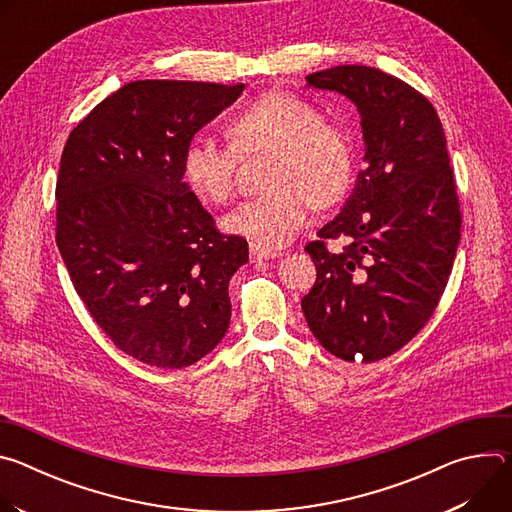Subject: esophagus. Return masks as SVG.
I'll list each match as a JSON object with an SVG mask.
<instances>
[{
	"instance_id": "obj_1",
	"label": "esophagus",
	"mask_w": 512,
	"mask_h": 512,
	"mask_svg": "<svg viewBox=\"0 0 512 512\" xmlns=\"http://www.w3.org/2000/svg\"><path fill=\"white\" fill-rule=\"evenodd\" d=\"M277 253L275 251H269V249H263V247H257V245H251V259L253 261H263V259H273Z\"/></svg>"
}]
</instances>
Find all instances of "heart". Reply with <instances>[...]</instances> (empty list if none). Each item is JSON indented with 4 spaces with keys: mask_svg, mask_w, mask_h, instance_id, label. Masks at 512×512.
Listing matches in <instances>:
<instances>
[{
    "mask_svg": "<svg viewBox=\"0 0 512 512\" xmlns=\"http://www.w3.org/2000/svg\"><path fill=\"white\" fill-rule=\"evenodd\" d=\"M229 135L233 145L192 137L182 172L200 198L223 204L235 194L241 158L273 156L267 178L273 192L241 204L223 221L225 231L257 247L287 245L306 225L310 202L326 206L348 186L352 152L346 135L294 93L263 95L231 121Z\"/></svg>",
    "mask_w": 512,
    "mask_h": 512,
    "instance_id": "obj_1",
    "label": "heart"
}]
</instances>
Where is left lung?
Returning <instances> with one entry per match:
<instances>
[{
	"label": "left lung",
	"mask_w": 512,
	"mask_h": 512,
	"mask_svg": "<svg viewBox=\"0 0 512 512\" xmlns=\"http://www.w3.org/2000/svg\"><path fill=\"white\" fill-rule=\"evenodd\" d=\"M306 83L356 105L367 168L306 247L318 275L302 312L328 352L375 362L425 326L454 265L462 214L448 141L433 105L379 68L332 66ZM336 236L351 239L342 254L323 245Z\"/></svg>",
	"instance_id": "8db88e82"
}]
</instances>
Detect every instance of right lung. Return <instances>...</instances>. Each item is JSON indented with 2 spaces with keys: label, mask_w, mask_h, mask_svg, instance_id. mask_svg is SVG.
I'll return each instance as SVG.
<instances>
[{
  "label": "right lung",
  "mask_w": 512,
  "mask_h": 512,
  "mask_svg": "<svg viewBox=\"0 0 512 512\" xmlns=\"http://www.w3.org/2000/svg\"><path fill=\"white\" fill-rule=\"evenodd\" d=\"M245 85L133 81L70 131L56 182V245L113 344L158 369L198 362L231 322L229 279L249 261L182 180L188 141Z\"/></svg>",
  "instance_id": "1"
}]
</instances>
